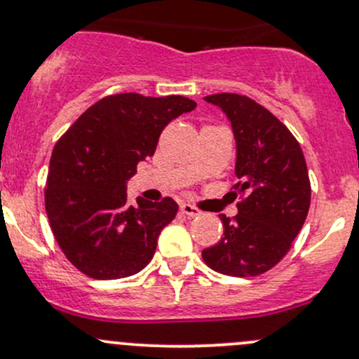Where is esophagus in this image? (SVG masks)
<instances>
[{
  "mask_svg": "<svg viewBox=\"0 0 359 359\" xmlns=\"http://www.w3.org/2000/svg\"><path fill=\"white\" fill-rule=\"evenodd\" d=\"M180 211H182L186 216H191V218H194V216L201 215V211L198 210V208L192 206V204H187V203H184L182 206H180Z\"/></svg>",
  "mask_w": 359,
  "mask_h": 359,
  "instance_id": "obj_1",
  "label": "esophagus"
}]
</instances>
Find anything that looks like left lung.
Returning a JSON list of instances; mask_svg holds the SVG:
<instances>
[{
  "instance_id": "8db88e82",
  "label": "left lung",
  "mask_w": 359,
  "mask_h": 359,
  "mask_svg": "<svg viewBox=\"0 0 359 359\" xmlns=\"http://www.w3.org/2000/svg\"><path fill=\"white\" fill-rule=\"evenodd\" d=\"M231 122L242 201L233 219L222 215L223 237L203 250L216 273L237 278L264 274L288 254L310 208V179L300 143L266 107L237 93L204 97Z\"/></svg>"
}]
</instances>
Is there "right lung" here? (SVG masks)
<instances>
[{
    "label": "right lung",
    "instance_id": "1",
    "mask_svg": "<svg viewBox=\"0 0 359 359\" xmlns=\"http://www.w3.org/2000/svg\"><path fill=\"white\" fill-rule=\"evenodd\" d=\"M196 109L187 97L109 95L86 109L61 136L47 173L46 211L66 259L93 279L140 273L160 231L175 218L165 198L128 203L126 184L153 156L165 126Z\"/></svg>",
    "mask_w": 359,
    "mask_h": 359
}]
</instances>
